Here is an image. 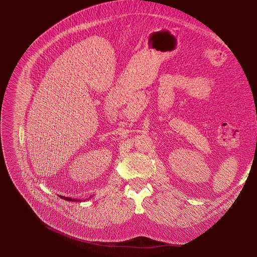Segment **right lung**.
Wrapping results in <instances>:
<instances>
[{
	"instance_id": "obj_1",
	"label": "right lung",
	"mask_w": 257,
	"mask_h": 257,
	"mask_svg": "<svg viewBox=\"0 0 257 257\" xmlns=\"http://www.w3.org/2000/svg\"><path fill=\"white\" fill-rule=\"evenodd\" d=\"M62 199L64 200H68V201H81V199H75V198H69V197H65V196H60Z\"/></svg>"
}]
</instances>
